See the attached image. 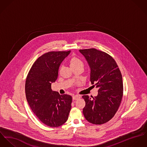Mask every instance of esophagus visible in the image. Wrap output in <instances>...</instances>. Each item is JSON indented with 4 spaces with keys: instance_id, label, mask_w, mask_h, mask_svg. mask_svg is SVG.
Returning a JSON list of instances; mask_svg holds the SVG:
<instances>
[{
    "instance_id": "esophagus-1",
    "label": "esophagus",
    "mask_w": 147,
    "mask_h": 147,
    "mask_svg": "<svg viewBox=\"0 0 147 147\" xmlns=\"http://www.w3.org/2000/svg\"><path fill=\"white\" fill-rule=\"evenodd\" d=\"M80 98H81V97H80V96H79V95H74V96H73V99L76 100L79 99Z\"/></svg>"
}]
</instances>
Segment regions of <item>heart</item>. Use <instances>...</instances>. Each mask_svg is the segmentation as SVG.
Listing matches in <instances>:
<instances>
[{
	"mask_svg": "<svg viewBox=\"0 0 147 147\" xmlns=\"http://www.w3.org/2000/svg\"><path fill=\"white\" fill-rule=\"evenodd\" d=\"M70 65L71 67H73L77 66H83V63L80 59L77 57H73L70 59Z\"/></svg>",
	"mask_w": 147,
	"mask_h": 147,
	"instance_id": "1",
	"label": "heart"
}]
</instances>
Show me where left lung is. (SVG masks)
<instances>
[{"mask_svg": "<svg viewBox=\"0 0 147 147\" xmlns=\"http://www.w3.org/2000/svg\"><path fill=\"white\" fill-rule=\"evenodd\" d=\"M90 66V81L98 88L96 96L83 95L86 105L83 113L89 122L101 125L111 120L120 105L123 96L121 71L114 59L95 49H80Z\"/></svg>", "mask_w": 147, "mask_h": 147, "instance_id": "left-lung-1", "label": "left lung"}]
</instances>
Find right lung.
<instances>
[{"label": "right lung", "mask_w": 147, "mask_h": 147, "mask_svg": "<svg viewBox=\"0 0 147 147\" xmlns=\"http://www.w3.org/2000/svg\"><path fill=\"white\" fill-rule=\"evenodd\" d=\"M70 53L51 51L33 64L25 82V94L34 113L45 125L56 127L65 123L71 109L72 97L53 91L51 84L58 77L59 66Z\"/></svg>", "instance_id": "obj_1"}]
</instances>
